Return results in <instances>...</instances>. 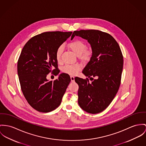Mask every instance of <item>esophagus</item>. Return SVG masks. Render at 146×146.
I'll return each instance as SVG.
<instances>
[{
	"label": "esophagus",
	"instance_id": "1",
	"mask_svg": "<svg viewBox=\"0 0 146 146\" xmlns=\"http://www.w3.org/2000/svg\"><path fill=\"white\" fill-rule=\"evenodd\" d=\"M70 79H71L72 82H74V76H70Z\"/></svg>",
	"mask_w": 146,
	"mask_h": 146
}]
</instances>
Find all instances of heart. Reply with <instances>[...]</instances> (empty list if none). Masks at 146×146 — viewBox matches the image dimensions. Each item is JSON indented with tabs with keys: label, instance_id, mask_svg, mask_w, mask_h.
Instances as JSON below:
<instances>
[{
	"label": "heart",
	"instance_id": "1",
	"mask_svg": "<svg viewBox=\"0 0 146 146\" xmlns=\"http://www.w3.org/2000/svg\"><path fill=\"white\" fill-rule=\"evenodd\" d=\"M69 47L72 49V50L77 56L82 57H87L90 54L89 50H86L87 45L82 40L76 39L69 44ZM64 49V46L63 45L59 46L56 49V57L57 62H59L61 60V56ZM82 69V66L78 64H66L63 66L62 70L63 72L70 75H76L78 74Z\"/></svg>",
	"mask_w": 146,
	"mask_h": 146
}]
</instances>
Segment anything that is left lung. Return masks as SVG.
Returning a JSON list of instances; mask_svg holds the SVG:
<instances>
[{
  "label": "left lung",
  "instance_id": "8db88e82",
  "mask_svg": "<svg viewBox=\"0 0 146 146\" xmlns=\"http://www.w3.org/2000/svg\"><path fill=\"white\" fill-rule=\"evenodd\" d=\"M87 39L92 50L90 61L82 73L88 78L75 77L78 84V104L87 112L97 114L111 104L120 87L123 56L119 45L110 34L98 30L74 31L76 36ZM94 78H96L94 79Z\"/></svg>",
  "mask_w": 146,
  "mask_h": 146
}]
</instances>
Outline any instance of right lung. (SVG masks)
Returning <instances> with one entry per match:
<instances>
[{"instance_id": "right-lung-1", "label": "right lung", "mask_w": 146, "mask_h": 146, "mask_svg": "<svg viewBox=\"0 0 146 146\" xmlns=\"http://www.w3.org/2000/svg\"><path fill=\"white\" fill-rule=\"evenodd\" d=\"M72 33L56 31L39 34L30 39L23 48L17 64L21 87L28 103L38 112L56 110L70 82L66 73L60 74L54 81H48L46 76L50 72L56 76L59 74L56 49Z\"/></svg>"}]
</instances>
